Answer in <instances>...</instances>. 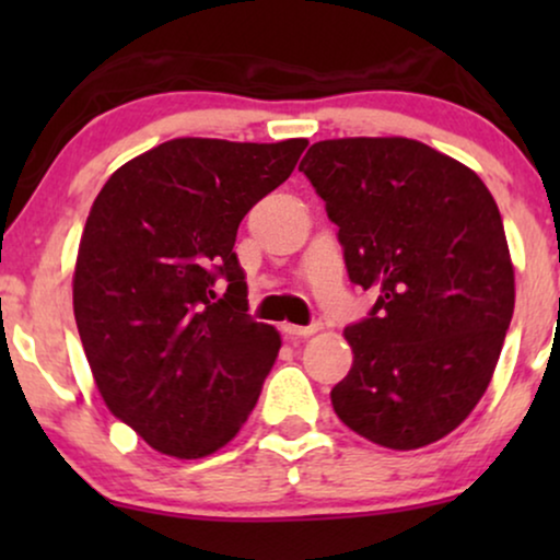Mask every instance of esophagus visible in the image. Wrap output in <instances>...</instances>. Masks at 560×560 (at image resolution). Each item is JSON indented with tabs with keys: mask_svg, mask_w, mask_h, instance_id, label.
<instances>
[{
	"mask_svg": "<svg viewBox=\"0 0 560 560\" xmlns=\"http://www.w3.org/2000/svg\"><path fill=\"white\" fill-rule=\"evenodd\" d=\"M282 331H285L288 336H293V339H308V336L320 331V324H311V326H293V324H285V326H282Z\"/></svg>",
	"mask_w": 560,
	"mask_h": 560,
	"instance_id": "obj_1",
	"label": "esophagus"
}]
</instances>
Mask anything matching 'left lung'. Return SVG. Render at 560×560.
Listing matches in <instances>:
<instances>
[{
	"mask_svg": "<svg viewBox=\"0 0 560 560\" xmlns=\"http://www.w3.org/2000/svg\"><path fill=\"white\" fill-rule=\"evenodd\" d=\"M339 226L370 316L343 328L354 364L336 416L385 448L458 428L487 393L515 311L500 209L458 160L408 137L316 142L298 165Z\"/></svg>",
	"mask_w": 560,
	"mask_h": 560,
	"instance_id": "1",
	"label": "left lung"
}]
</instances>
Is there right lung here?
Instances as JSON below:
<instances>
[{"instance_id": "obj_1", "label": "right lung", "mask_w": 560, "mask_h": 560, "mask_svg": "<svg viewBox=\"0 0 560 560\" xmlns=\"http://www.w3.org/2000/svg\"><path fill=\"white\" fill-rule=\"evenodd\" d=\"M305 144L178 137L121 165L91 206L75 326L106 408L160 454H213L257 405L280 334L247 313L236 229Z\"/></svg>"}]
</instances>
